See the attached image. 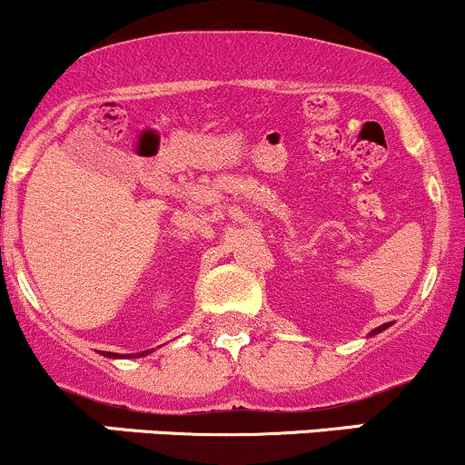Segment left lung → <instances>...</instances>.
Segmentation results:
<instances>
[{"instance_id":"obj_1","label":"left lung","mask_w":465,"mask_h":465,"mask_svg":"<svg viewBox=\"0 0 465 465\" xmlns=\"http://www.w3.org/2000/svg\"><path fill=\"white\" fill-rule=\"evenodd\" d=\"M388 327H390V322H385V325L376 327V330H372V331H370V336H374V334H381V331H383V330H388Z\"/></svg>"}]
</instances>
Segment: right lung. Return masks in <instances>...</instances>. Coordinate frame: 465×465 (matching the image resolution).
Segmentation results:
<instances>
[{
  "label": "right lung",
  "mask_w": 465,
  "mask_h": 465,
  "mask_svg": "<svg viewBox=\"0 0 465 465\" xmlns=\"http://www.w3.org/2000/svg\"><path fill=\"white\" fill-rule=\"evenodd\" d=\"M146 354H149V350L138 351V354H129V359H138V356H146ZM106 356H109V359H124V356L115 354V351H109V354H106Z\"/></svg>",
  "instance_id": "1"
}]
</instances>
